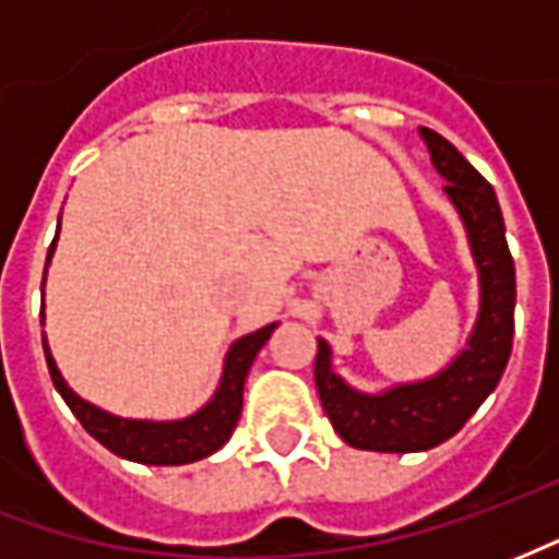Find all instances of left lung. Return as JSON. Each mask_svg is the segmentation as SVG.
<instances>
[{
	"mask_svg": "<svg viewBox=\"0 0 559 559\" xmlns=\"http://www.w3.org/2000/svg\"><path fill=\"white\" fill-rule=\"evenodd\" d=\"M445 194L467 227L479 266L481 305L467 350L425 383L365 395L350 389L329 365V344L317 341L314 383L320 404L344 443L368 452H425L464 428L491 395L509 362L515 335V263L506 245L503 215L493 188L473 164L431 128H419Z\"/></svg>",
	"mask_w": 559,
	"mask_h": 559,
	"instance_id": "8db88e82",
	"label": "left lung"
}]
</instances>
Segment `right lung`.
<instances>
[{
  "label": "right lung",
  "mask_w": 559,
  "mask_h": 559,
  "mask_svg": "<svg viewBox=\"0 0 559 559\" xmlns=\"http://www.w3.org/2000/svg\"><path fill=\"white\" fill-rule=\"evenodd\" d=\"M56 239L50 245V254H53ZM47 254V260H50ZM278 323H269V326L257 329L251 335H245L230 347L227 353V362H224V377H221V386L215 392V399L209 401L206 407L194 416L179 421H138V419H116L110 413L92 407L83 399H78L71 389L66 386V380L56 368L53 356L47 350V341H44V356H47V368H50V380L59 389V395L66 399L71 413L78 416L80 425L98 440L107 445L114 455L128 457V461H138V464H158V467H173V464H191L200 457L218 452L221 445L230 440L233 428L239 421L242 413V389L245 377L251 371V362L260 353V347L266 344L269 335L275 332Z\"/></svg>",
  "instance_id": "obj_1"
}]
</instances>
